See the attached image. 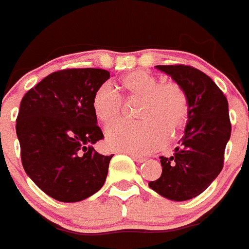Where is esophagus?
Listing matches in <instances>:
<instances>
[{"instance_id":"1","label":"esophagus","mask_w":249,"mask_h":249,"mask_svg":"<svg viewBox=\"0 0 249 249\" xmlns=\"http://www.w3.org/2000/svg\"><path fill=\"white\" fill-rule=\"evenodd\" d=\"M132 158H133V160H136V162H137V163H142V162H146V158L144 157H142V156H138V155H133V153H132Z\"/></svg>"}]
</instances>
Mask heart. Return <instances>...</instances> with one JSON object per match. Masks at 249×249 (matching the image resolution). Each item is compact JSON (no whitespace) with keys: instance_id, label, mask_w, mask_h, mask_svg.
Listing matches in <instances>:
<instances>
[{"instance_id":"obj_1","label":"heart","mask_w":249,"mask_h":249,"mask_svg":"<svg viewBox=\"0 0 249 249\" xmlns=\"http://www.w3.org/2000/svg\"><path fill=\"white\" fill-rule=\"evenodd\" d=\"M122 94L103 83L92 98V109L105 126H112L122 116L124 101L140 100L136 111L138 123H120L107 131L106 142L112 149L137 155L160 148L166 137H173L183 127L188 116V100L177 82L160 78L151 72L136 70L120 81Z\"/></svg>"}]
</instances>
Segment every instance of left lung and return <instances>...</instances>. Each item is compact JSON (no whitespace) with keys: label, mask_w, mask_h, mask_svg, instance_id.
Returning a JSON list of instances; mask_svg holds the SVG:
<instances>
[{"label":"left lung","mask_w":249,"mask_h":249,"mask_svg":"<svg viewBox=\"0 0 249 249\" xmlns=\"http://www.w3.org/2000/svg\"><path fill=\"white\" fill-rule=\"evenodd\" d=\"M181 86L188 100V122L171 157L160 158L162 175L152 190L172 201L201 195L223 168L231 137L228 102L212 78L192 66H156Z\"/></svg>","instance_id":"1"}]
</instances>
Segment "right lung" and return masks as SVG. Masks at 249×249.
<instances>
[{"label":"right lung","mask_w":249,"mask_h":249,"mask_svg":"<svg viewBox=\"0 0 249 249\" xmlns=\"http://www.w3.org/2000/svg\"><path fill=\"white\" fill-rule=\"evenodd\" d=\"M102 68H66L23 96L16 120L22 166L38 188L59 202H78L101 190L112 156L92 147L102 129L92 109Z\"/></svg>","instance_id":"add662e5"}]
</instances>
